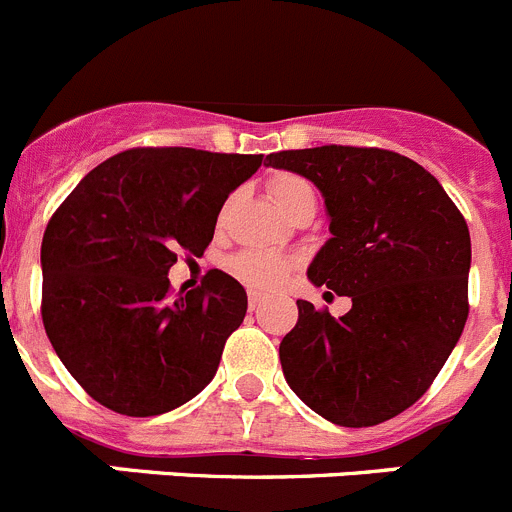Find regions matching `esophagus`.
Returning a JSON list of instances; mask_svg holds the SVG:
<instances>
[{"label":"esophagus","instance_id":"1","mask_svg":"<svg viewBox=\"0 0 512 512\" xmlns=\"http://www.w3.org/2000/svg\"><path fill=\"white\" fill-rule=\"evenodd\" d=\"M261 304H264V294L253 292V289H251V292H248V309H251V312H256Z\"/></svg>","mask_w":512,"mask_h":512}]
</instances>
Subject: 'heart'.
<instances>
[{
  "label": "heart",
  "instance_id": "heart-1",
  "mask_svg": "<svg viewBox=\"0 0 512 512\" xmlns=\"http://www.w3.org/2000/svg\"><path fill=\"white\" fill-rule=\"evenodd\" d=\"M269 192L271 198H274L276 208L284 215L292 213L304 200H314V187L304 177L292 175V172H281V175L271 177ZM294 266H297V261L289 259V256L261 251H243L231 261L233 274L243 284H248L253 289H264V292L281 287L294 271Z\"/></svg>",
  "mask_w": 512,
  "mask_h": 512
}]
</instances>
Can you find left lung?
I'll list each match as a JSON object with an SVG mask.
<instances>
[{"label": "left lung", "instance_id": "obj_1", "mask_svg": "<svg viewBox=\"0 0 512 512\" xmlns=\"http://www.w3.org/2000/svg\"><path fill=\"white\" fill-rule=\"evenodd\" d=\"M266 162L322 192L332 238L307 276L353 299L340 320L297 299L299 320L279 345L284 378L332 424L393 419L424 396L464 330L467 223L437 177L388 149L330 144Z\"/></svg>", "mask_w": 512, "mask_h": 512}]
</instances>
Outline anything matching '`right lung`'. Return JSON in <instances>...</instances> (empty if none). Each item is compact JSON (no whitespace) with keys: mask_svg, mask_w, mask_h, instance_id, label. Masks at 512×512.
<instances>
[{"mask_svg":"<svg viewBox=\"0 0 512 512\" xmlns=\"http://www.w3.org/2000/svg\"><path fill=\"white\" fill-rule=\"evenodd\" d=\"M264 154L129 149L88 172L42 236V322L101 406L159 416L198 396L246 317V289L213 269L170 297L177 253L203 256L220 208Z\"/></svg>","mask_w":512,"mask_h":512,"instance_id":"right-lung-1","label":"right lung"}]
</instances>
